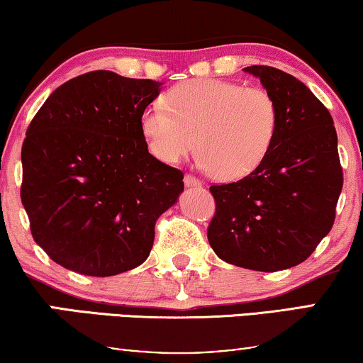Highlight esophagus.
Listing matches in <instances>:
<instances>
[{"label": "esophagus", "instance_id": "esophagus-1", "mask_svg": "<svg viewBox=\"0 0 363 363\" xmlns=\"http://www.w3.org/2000/svg\"><path fill=\"white\" fill-rule=\"evenodd\" d=\"M185 185L186 186H200L201 182L198 180L195 175H190V173H188V175H185Z\"/></svg>", "mask_w": 363, "mask_h": 363}]
</instances>
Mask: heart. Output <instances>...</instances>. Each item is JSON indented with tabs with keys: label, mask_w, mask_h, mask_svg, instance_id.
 <instances>
[{
	"label": "heart",
	"mask_w": 363,
	"mask_h": 363,
	"mask_svg": "<svg viewBox=\"0 0 363 363\" xmlns=\"http://www.w3.org/2000/svg\"><path fill=\"white\" fill-rule=\"evenodd\" d=\"M142 112L140 128L153 155L178 163L196 145L198 162L221 180H240L266 160L279 127V106L262 87L223 79L177 84Z\"/></svg>",
	"instance_id": "heart-1"
}]
</instances>
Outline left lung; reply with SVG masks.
<instances>
[{
    "instance_id": "8db88e82",
    "label": "left lung",
    "mask_w": 363,
    "mask_h": 363,
    "mask_svg": "<svg viewBox=\"0 0 363 363\" xmlns=\"http://www.w3.org/2000/svg\"><path fill=\"white\" fill-rule=\"evenodd\" d=\"M274 96L279 127L266 160L241 180L211 185L215 216L208 241L218 257L252 271L301 264L335 220L344 173L327 107L291 74L245 69Z\"/></svg>"
}]
</instances>
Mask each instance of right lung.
Masks as SVG:
<instances>
[{
	"label": "right lung",
	"mask_w": 363,
	"mask_h": 363,
	"mask_svg": "<svg viewBox=\"0 0 363 363\" xmlns=\"http://www.w3.org/2000/svg\"><path fill=\"white\" fill-rule=\"evenodd\" d=\"M160 82L92 71L57 87L29 123L21 201L54 262L107 277L140 266L183 172L148 153L142 112Z\"/></svg>",
	"instance_id": "right-lung-1"
}]
</instances>
